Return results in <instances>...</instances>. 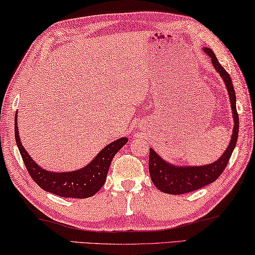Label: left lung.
<instances>
[{
	"mask_svg": "<svg viewBox=\"0 0 255 255\" xmlns=\"http://www.w3.org/2000/svg\"><path fill=\"white\" fill-rule=\"evenodd\" d=\"M204 53L211 58V63L215 66L217 72L223 78L226 86L231 107L234 116V128L232 140L229 142L226 151L224 155L217 159L215 162L204 166H175L165 161L160 156L157 155L155 150L150 148L149 152V173L151 181L158 190L168 194H183L189 192L201 189V187L209 185L215 182L226 168L232 153L235 149L239 136V114L236 111V95L234 90L232 79L226 72L222 64L211 51V48H203Z\"/></svg>",
	"mask_w": 255,
	"mask_h": 255,
	"instance_id": "1",
	"label": "left lung"
}]
</instances>
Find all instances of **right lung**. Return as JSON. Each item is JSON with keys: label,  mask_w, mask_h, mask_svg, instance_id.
<instances>
[{"label": "right lung", "mask_w": 255, "mask_h": 255, "mask_svg": "<svg viewBox=\"0 0 255 255\" xmlns=\"http://www.w3.org/2000/svg\"><path fill=\"white\" fill-rule=\"evenodd\" d=\"M16 120L18 119L15 115V142L29 175L41 189L63 198L85 199L93 197L94 194L97 193L106 181L112 159L118 153L119 150L128 142V137H121V139L113 141L112 143L106 145L94 158V160L83 168L74 170V172L55 173L43 169L28 155L21 143V140H20Z\"/></svg>", "instance_id": "right-lung-1"}]
</instances>
